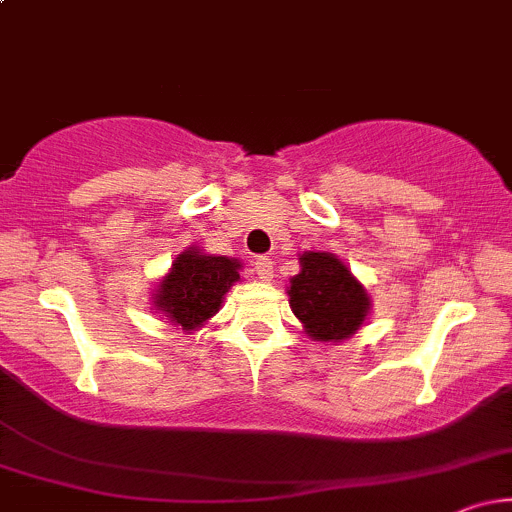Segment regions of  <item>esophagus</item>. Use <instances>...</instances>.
Listing matches in <instances>:
<instances>
[{
  "mask_svg": "<svg viewBox=\"0 0 512 512\" xmlns=\"http://www.w3.org/2000/svg\"><path fill=\"white\" fill-rule=\"evenodd\" d=\"M252 272L257 274V279L272 281L274 279V264H272V260H267V257H257V260L252 262Z\"/></svg>",
  "mask_w": 512,
  "mask_h": 512,
  "instance_id": "34e87169",
  "label": "esophagus"
}]
</instances>
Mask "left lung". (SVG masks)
Listing matches in <instances>:
<instances>
[{"instance_id":"1","label":"left lung","mask_w":512,"mask_h":512,"mask_svg":"<svg viewBox=\"0 0 512 512\" xmlns=\"http://www.w3.org/2000/svg\"><path fill=\"white\" fill-rule=\"evenodd\" d=\"M291 310L317 342H339L361 327L370 298L344 262L330 252H303L291 279Z\"/></svg>"}]
</instances>
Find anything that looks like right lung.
Instances as JSON below:
<instances>
[{
    "label": "right lung",
    "instance_id": "1",
    "mask_svg": "<svg viewBox=\"0 0 512 512\" xmlns=\"http://www.w3.org/2000/svg\"><path fill=\"white\" fill-rule=\"evenodd\" d=\"M238 269L240 264L228 257L199 255L197 250L182 252L158 286L156 308L182 330H197L221 308L223 293L240 279Z\"/></svg>",
    "mask_w": 512,
    "mask_h": 512
}]
</instances>
